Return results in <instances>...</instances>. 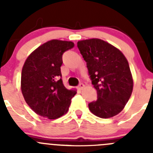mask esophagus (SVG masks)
Instances as JSON below:
<instances>
[{"label": "esophagus", "mask_w": 153, "mask_h": 153, "mask_svg": "<svg viewBox=\"0 0 153 153\" xmlns=\"http://www.w3.org/2000/svg\"><path fill=\"white\" fill-rule=\"evenodd\" d=\"M83 88H84V84H83V83H80V84L77 86V89L79 90H82Z\"/></svg>", "instance_id": "esophagus-1"}]
</instances>
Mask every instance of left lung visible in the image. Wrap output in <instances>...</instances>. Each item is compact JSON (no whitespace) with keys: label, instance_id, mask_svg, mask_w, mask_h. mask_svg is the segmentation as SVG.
Returning a JSON list of instances; mask_svg holds the SVG:
<instances>
[{"label":"left lung","instance_id":"left-lung-1","mask_svg":"<svg viewBox=\"0 0 153 153\" xmlns=\"http://www.w3.org/2000/svg\"><path fill=\"white\" fill-rule=\"evenodd\" d=\"M77 47L97 91V100L89 103L90 112L103 119L119 114L133 88L128 60L117 47L100 39L79 40Z\"/></svg>","mask_w":153,"mask_h":153}]
</instances>
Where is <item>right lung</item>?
<instances>
[{
  "instance_id": "obj_1",
  "label": "right lung",
  "mask_w": 153,
  "mask_h": 153,
  "mask_svg": "<svg viewBox=\"0 0 153 153\" xmlns=\"http://www.w3.org/2000/svg\"><path fill=\"white\" fill-rule=\"evenodd\" d=\"M74 47L71 41L51 40L37 47L25 60L21 72V92L36 114L54 120L68 111L76 91L63 86L60 67L63 53Z\"/></svg>"
}]
</instances>
